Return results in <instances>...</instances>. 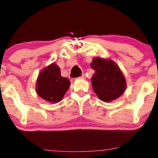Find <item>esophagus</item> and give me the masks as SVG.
<instances>
[{"instance_id":"obj_1","label":"esophagus","mask_w":158,"mask_h":158,"mask_svg":"<svg viewBox=\"0 0 158 158\" xmlns=\"http://www.w3.org/2000/svg\"><path fill=\"white\" fill-rule=\"evenodd\" d=\"M79 78H81V79H85V74H81V76Z\"/></svg>"}]
</instances>
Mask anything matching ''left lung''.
I'll return each instance as SVG.
<instances>
[{
	"label": "left lung",
	"instance_id": "obj_1",
	"mask_svg": "<svg viewBox=\"0 0 158 158\" xmlns=\"http://www.w3.org/2000/svg\"><path fill=\"white\" fill-rule=\"evenodd\" d=\"M95 73L91 78L94 92L104 102H111L123 94L127 84L120 68L113 61L96 57L90 64Z\"/></svg>",
	"mask_w": 158,
	"mask_h": 158
}]
</instances>
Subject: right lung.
I'll return each mask as SVG.
<instances>
[{
	"mask_svg": "<svg viewBox=\"0 0 158 158\" xmlns=\"http://www.w3.org/2000/svg\"><path fill=\"white\" fill-rule=\"evenodd\" d=\"M70 85L69 79L62 77L60 67L53 63L40 73L36 90L44 100L56 103L62 99Z\"/></svg>",
	"mask_w": 158,
	"mask_h": 158,
	"instance_id": "right-lung-1",
	"label": "right lung"
}]
</instances>
